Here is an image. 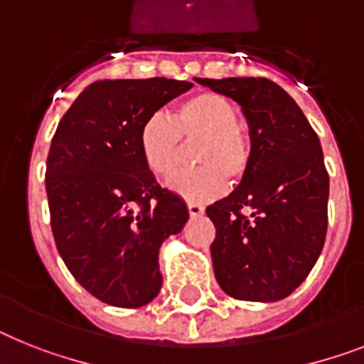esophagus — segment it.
I'll use <instances>...</instances> for the list:
<instances>
[{
  "label": "esophagus",
  "mask_w": 364,
  "mask_h": 364,
  "mask_svg": "<svg viewBox=\"0 0 364 364\" xmlns=\"http://www.w3.org/2000/svg\"><path fill=\"white\" fill-rule=\"evenodd\" d=\"M188 210L191 218H200L204 214V206L197 203H188Z\"/></svg>",
  "instance_id": "obj_1"
}]
</instances>
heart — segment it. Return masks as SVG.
Masks as SVG:
<instances>
[{
    "mask_svg": "<svg viewBox=\"0 0 364 364\" xmlns=\"http://www.w3.org/2000/svg\"><path fill=\"white\" fill-rule=\"evenodd\" d=\"M199 141L195 149L197 169L176 173L169 188L188 200H210L223 193L227 178H243L249 171L253 146L238 122V111L225 96L199 92L173 113L150 115L139 130V146L149 169L158 176L175 173L184 143Z\"/></svg>",
    "mask_w": 364,
    "mask_h": 364,
    "instance_id": "obj_1",
    "label": "heart"
}]
</instances>
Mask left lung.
Masks as SVG:
<instances>
[{
    "label": "left lung",
    "instance_id": "1",
    "mask_svg": "<svg viewBox=\"0 0 364 364\" xmlns=\"http://www.w3.org/2000/svg\"><path fill=\"white\" fill-rule=\"evenodd\" d=\"M238 102L253 158L232 193L210 204L219 287L242 301H279L307 279L327 232L329 175L316 132L266 77H195Z\"/></svg>",
    "mask_w": 364,
    "mask_h": 364
}]
</instances>
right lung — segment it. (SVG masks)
I'll list each match as a JSON object with an SVG mask.
<instances>
[{
	"instance_id": "1",
	"label": "right lung",
	"mask_w": 364,
	"mask_h": 364,
	"mask_svg": "<svg viewBox=\"0 0 364 364\" xmlns=\"http://www.w3.org/2000/svg\"><path fill=\"white\" fill-rule=\"evenodd\" d=\"M191 87L167 77L96 81L53 135L46 193L57 251L77 283L113 307H143L158 296L161 243L189 218L143 160L139 130Z\"/></svg>"
}]
</instances>
